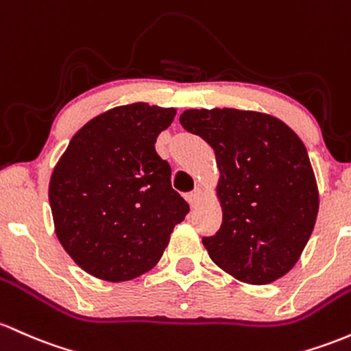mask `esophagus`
Segmentation results:
<instances>
[{
  "label": "esophagus",
  "instance_id": "1",
  "mask_svg": "<svg viewBox=\"0 0 351 351\" xmlns=\"http://www.w3.org/2000/svg\"><path fill=\"white\" fill-rule=\"evenodd\" d=\"M199 198H202V190H199V188H195V190L191 191V193H188V196H186L188 203H190L191 206H195L196 203L199 202Z\"/></svg>",
  "mask_w": 351,
  "mask_h": 351
}]
</instances>
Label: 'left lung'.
Here are the masks:
<instances>
[{"label": "left lung", "mask_w": 351, "mask_h": 351, "mask_svg": "<svg viewBox=\"0 0 351 351\" xmlns=\"http://www.w3.org/2000/svg\"><path fill=\"white\" fill-rule=\"evenodd\" d=\"M186 132L213 148L221 226L203 238L208 255L240 282L267 285L302 255L318 215V188L306 148L290 126L258 111L186 110Z\"/></svg>", "instance_id": "left-lung-1"}]
</instances>
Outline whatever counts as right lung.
Returning a JSON list of instances; mask_svg holds the SVG:
<instances>
[{"instance_id":"add662e5","label":"right lung","mask_w":351,"mask_h":351,"mask_svg":"<svg viewBox=\"0 0 351 351\" xmlns=\"http://www.w3.org/2000/svg\"><path fill=\"white\" fill-rule=\"evenodd\" d=\"M175 114L148 103L108 110L76 132L53 169L56 237L96 278L118 283L149 271L190 211L155 149Z\"/></svg>"}]
</instances>
